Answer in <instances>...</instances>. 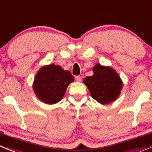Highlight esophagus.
Here are the masks:
<instances>
[{
  "mask_svg": "<svg viewBox=\"0 0 152 152\" xmlns=\"http://www.w3.org/2000/svg\"><path fill=\"white\" fill-rule=\"evenodd\" d=\"M75 79H76V82H81V81L82 80V76H76V77H75Z\"/></svg>",
  "mask_w": 152,
  "mask_h": 152,
  "instance_id": "esophagus-1",
  "label": "esophagus"
}]
</instances>
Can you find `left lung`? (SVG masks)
<instances>
[{"label":"left lung","mask_w":152,"mask_h":152,"mask_svg":"<svg viewBox=\"0 0 152 152\" xmlns=\"http://www.w3.org/2000/svg\"><path fill=\"white\" fill-rule=\"evenodd\" d=\"M94 72L93 76H87L84 79L91 96L103 104L114 101L123 88V83L117 73L110 67L100 64L94 67Z\"/></svg>","instance_id":"left-lung-1"}]
</instances>
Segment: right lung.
I'll return each mask as SVG.
<instances>
[{
    "label": "right lung",
    "instance_id": "right-lung-1",
    "mask_svg": "<svg viewBox=\"0 0 152 152\" xmlns=\"http://www.w3.org/2000/svg\"><path fill=\"white\" fill-rule=\"evenodd\" d=\"M74 77L60 66L52 64L41 68L35 76L33 89L37 96L47 104H55L62 99L66 88Z\"/></svg>",
    "mask_w": 152,
    "mask_h": 152
}]
</instances>
